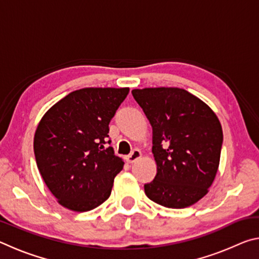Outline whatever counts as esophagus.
<instances>
[{"label":"esophagus","instance_id":"34e87169","mask_svg":"<svg viewBox=\"0 0 259 259\" xmlns=\"http://www.w3.org/2000/svg\"><path fill=\"white\" fill-rule=\"evenodd\" d=\"M140 157H142V152L139 150H134L128 156H126V161H128V163H134V162L140 159Z\"/></svg>","mask_w":259,"mask_h":259}]
</instances>
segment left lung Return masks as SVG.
Returning a JSON list of instances; mask_svg holds the SVG:
<instances>
[{"label": "left lung", "mask_w": 259, "mask_h": 259, "mask_svg": "<svg viewBox=\"0 0 259 259\" xmlns=\"http://www.w3.org/2000/svg\"><path fill=\"white\" fill-rule=\"evenodd\" d=\"M153 129L152 152L156 176L145 194L166 208L198 202L216 177L223 130L207 104L179 88H145L131 91Z\"/></svg>", "instance_id": "obj_1"}]
</instances>
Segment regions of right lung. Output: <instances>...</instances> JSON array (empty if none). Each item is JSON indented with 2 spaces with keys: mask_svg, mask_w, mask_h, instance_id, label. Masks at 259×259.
Segmentation results:
<instances>
[{
  "mask_svg": "<svg viewBox=\"0 0 259 259\" xmlns=\"http://www.w3.org/2000/svg\"><path fill=\"white\" fill-rule=\"evenodd\" d=\"M129 88H84L48 111L34 136L43 181L63 207L89 211L111 195L123 161L108 144V124Z\"/></svg>",
  "mask_w": 259,
  "mask_h": 259,
  "instance_id": "add662e5",
  "label": "right lung"
}]
</instances>
